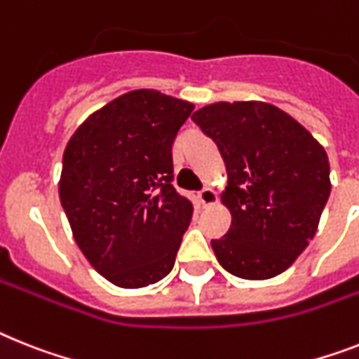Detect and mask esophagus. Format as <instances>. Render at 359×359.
<instances>
[{
	"mask_svg": "<svg viewBox=\"0 0 359 359\" xmlns=\"http://www.w3.org/2000/svg\"><path fill=\"white\" fill-rule=\"evenodd\" d=\"M198 201H201V204H203L204 208H208V206H213V204L219 201V197H217L215 189L204 188L203 191H198Z\"/></svg>",
	"mask_w": 359,
	"mask_h": 359,
	"instance_id": "1",
	"label": "esophagus"
}]
</instances>
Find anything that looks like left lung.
Masks as SVG:
<instances>
[{
    "label": "left lung",
    "instance_id": "1",
    "mask_svg": "<svg viewBox=\"0 0 359 359\" xmlns=\"http://www.w3.org/2000/svg\"><path fill=\"white\" fill-rule=\"evenodd\" d=\"M215 140L231 226L212 241L217 261L241 279H270L294 264L318 231L330 195L325 147L268 102H215L191 114Z\"/></svg>",
    "mask_w": 359,
    "mask_h": 359
}]
</instances>
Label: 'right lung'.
I'll use <instances>...</instances> for the list:
<instances>
[{"mask_svg": "<svg viewBox=\"0 0 359 359\" xmlns=\"http://www.w3.org/2000/svg\"><path fill=\"white\" fill-rule=\"evenodd\" d=\"M194 107L137 89L89 114L69 138L60 201L78 248L116 287H149L173 268L194 206L171 184V146Z\"/></svg>", "mask_w": 359, "mask_h": 359, "instance_id": "add662e5", "label": "right lung"}]
</instances>
